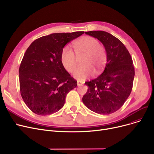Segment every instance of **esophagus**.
<instances>
[{"instance_id":"obj_1","label":"esophagus","mask_w":154,"mask_h":154,"mask_svg":"<svg viewBox=\"0 0 154 154\" xmlns=\"http://www.w3.org/2000/svg\"><path fill=\"white\" fill-rule=\"evenodd\" d=\"M84 84V82L82 81H77V85L78 86H80V85H82Z\"/></svg>"}]
</instances>
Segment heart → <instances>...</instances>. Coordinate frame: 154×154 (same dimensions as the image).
<instances>
[{
    "mask_svg": "<svg viewBox=\"0 0 154 154\" xmlns=\"http://www.w3.org/2000/svg\"><path fill=\"white\" fill-rule=\"evenodd\" d=\"M72 48L77 56L84 55L82 65L76 69L73 77L77 80L85 79L93 75L101 73L107 62V54L104 47L100 45L95 38L85 36L80 38L72 43ZM60 61L65 69L72 73L75 70L77 62L73 51L69 47H64L60 53Z\"/></svg>",
    "mask_w": 154,
    "mask_h": 154,
    "instance_id": "heart-1",
    "label": "heart"
}]
</instances>
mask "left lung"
<instances>
[{"instance_id": "left-lung-1", "label": "left lung", "mask_w": 154, "mask_h": 154, "mask_svg": "<svg viewBox=\"0 0 154 154\" xmlns=\"http://www.w3.org/2000/svg\"><path fill=\"white\" fill-rule=\"evenodd\" d=\"M85 33L103 44L107 63L101 75L85 83L88 89L82 101L94 112L109 115L121 108L131 92L135 77L132 58L123 43L110 33L103 31Z\"/></svg>"}]
</instances>
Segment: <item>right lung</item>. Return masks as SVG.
Instances as JSON below:
<instances>
[{"label":"right lung","mask_w":154,"mask_h":154,"mask_svg":"<svg viewBox=\"0 0 154 154\" xmlns=\"http://www.w3.org/2000/svg\"><path fill=\"white\" fill-rule=\"evenodd\" d=\"M84 31L53 33L35 40L26 50L19 69L24 102L38 115H48L63 106L77 81L63 66L60 53L66 44Z\"/></svg>","instance_id":"right-lung-1"}]
</instances>
